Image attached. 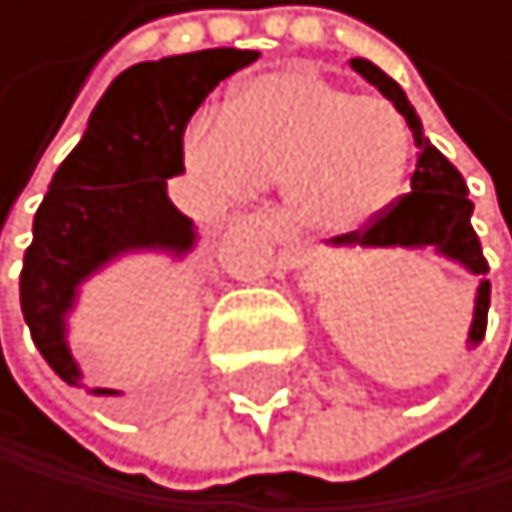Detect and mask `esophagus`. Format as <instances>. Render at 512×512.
<instances>
[{
	"label": "esophagus",
	"instance_id": "esophagus-1",
	"mask_svg": "<svg viewBox=\"0 0 512 512\" xmlns=\"http://www.w3.org/2000/svg\"><path fill=\"white\" fill-rule=\"evenodd\" d=\"M253 224H256L259 230H266V234H269L278 246H285V250H291V253H298V250H301L298 234H295V230H288V224H285L275 211H269V214H253Z\"/></svg>",
	"mask_w": 512,
	"mask_h": 512
}]
</instances>
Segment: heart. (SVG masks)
Listing matches in <instances>:
<instances>
[{"mask_svg":"<svg viewBox=\"0 0 512 512\" xmlns=\"http://www.w3.org/2000/svg\"><path fill=\"white\" fill-rule=\"evenodd\" d=\"M185 163L234 198L278 182L291 224L346 237L375 224L401 195L410 131L385 99L311 70H275L243 82L221 121L189 124Z\"/></svg>","mask_w":512,"mask_h":512,"instance_id":"1","label":"heart"}]
</instances>
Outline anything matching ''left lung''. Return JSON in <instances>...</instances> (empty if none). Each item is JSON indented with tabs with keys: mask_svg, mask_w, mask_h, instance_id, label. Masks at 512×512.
Listing matches in <instances>:
<instances>
[{
	"mask_svg": "<svg viewBox=\"0 0 512 512\" xmlns=\"http://www.w3.org/2000/svg\"><path fill=\"white\" fill-rule=\"evenodd\" d=\"M349 66L365 82H372L404 115L413 134V144H417V169L410 176V195L397 201L385 217H378L365 234L333 237L327 246H333V250H433L436 256L452 262V266L465 269L471 278H478L475 311H471V327L465 340L468 349H475L487 330L491 282L484 278L487 262L481 253L478 234L471 230V211H475V205L468 201L462 172L430 144V137L423 134V121L417 115V108L410 105L407 92L385 70H378L365 57H352Z\"/></svg>",
	"mask_w": 512,
	"mask_h": 512,
	"instance_id": "8db88e82",
	"label": "left lung"
}]
</instances>
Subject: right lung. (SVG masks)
<instances>
[{
  "mask_svg": "<svg viewBox=\"0 0 512 512\" xmlns=\"http://www.w3.org/2000/svg\"><path fill=\"white\" fill-rule=\"evenodd\" d=\"M259 60V50L211 47L137 63L124 70L99 105L86 134L60 163L34 214V240L21 269V314L47 365L92 397L70 346V320L82 288L131 256L182 262L198 246V227L169 201L166 179L182 176V134L195 108L230 73Z\"/></svg>",
  "mask_w": 512,
  "mask_h": 512,
  "instance_id": "1",
  "label": "right lung"
}]
</instances>
